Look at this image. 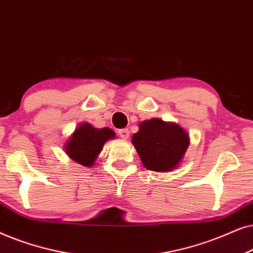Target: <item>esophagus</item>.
I'll list each match as a JSON object with an SVG mask.
<instances>
[{
    "instance_id": "esophagus-1",
    "label": "esophagus",
    "mask_w": 253,
    "mask_h": 253,
    "mask_svg": "<svg viewBox=\"0 0 253 253\" xmlns=\"http://www.w3.org/2000/svg\"><path fill=\"white\" fill-rule=\"evenodd\" d=\"M118 134H119V136L121 137V139L126 140V139H128V136H129V130L127 128L119 129V130H118Z\"/></svg>"
}]
</instances>
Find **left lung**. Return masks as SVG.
<instances>
[{
    "label": "left lung",
    "mask_w": 253,
    "mask_h": 253,
    "mask_svg": "<svg viewBox=\"0 0 253 253\" xmlns=\"http://www.w3.org/2000/svg\"><path fill=\"white\" fill-rule=\"evenodd\" d=\"M132 142L147 169L166 172L176 168L186 151L190 139L179 125L161 119L146 120Z\"/></svg>",
    "instance_id": "left-lung-1"
}]
</instances>
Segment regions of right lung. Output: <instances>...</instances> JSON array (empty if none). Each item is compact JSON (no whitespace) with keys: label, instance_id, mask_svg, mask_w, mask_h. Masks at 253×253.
Returning <instances> with one entry per match:
<instances>
[{"label":"right lung","instance_id":"add662e5","mask_svg":"<svg viewBox=\"0 0 253 253\" xmlns=\"http://www.w3.org/2000/svg\"><path fill=\"white\" fill-rule=\"evenodd\" d=\"M114 132L107 128H93L90 124L84 123L77 127L66 143V153L79 164L90 168L95 163L97 156L102 151L104 143L113 139Z\"/></svg>","mask_w":253,"mask_h":253}]
</instances>
